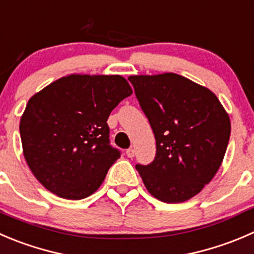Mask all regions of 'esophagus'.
Wrapping results in <instances>:
<instances>
[{
    "mask_svg": "<svg viewBox=\"0 0 254 254\" xmlns=\"http://www.w3.org/2000/svg\"><path fill=\"white\" fill-rule=\"evenodd\" d=\"M127 156L130 157V159H132V157L135 156V149H132V147L127 149Z\"/></svg>",
    "mask_w": 254,
    "mask_h": 254,
    "instance_id": "34e87169",
    "label": "esophagus"
}]
</instances>
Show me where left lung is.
Returning a JSON list of instances; mask_svg holds the SVG:
<instances>
[{"instance_id":"8db88e82","label":"left lung","mask_w":254,"mask_h":254,"mask_svg":"<svg viewBox=\"0 0 254 254\" xmlns=\"http://www.w3.org/2000/svg\"><path fill=\"white\" fill-rule=\"evenodd\" d=\"M129 80L156 140L154 161L135 166L145 187L162 202L190 200L222 164L230 117L210 89L182 75H130Z\"/></svg>"}]
</instances>
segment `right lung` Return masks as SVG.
I'll list each match as a JSON object with an SVG mask.
<instances>
[{
  "mask_svg": "<svg viewBox=\"0 0 254 254\" xmlns=\"http://www.w3.org/2000/svg\"><path fill=\"white\" fill-rule=\"evenodd\" d=\"M132 94L122 75L70 74L27 103L19 123L27 165L52 193L82 200L94 193L120 157L107 120Z\"/></svg>",
  "mask_w": 254,
  "mask_h": 254,
  "instance_id": "right-lung-1",
  "label": "right lung"
}]
</instances>
